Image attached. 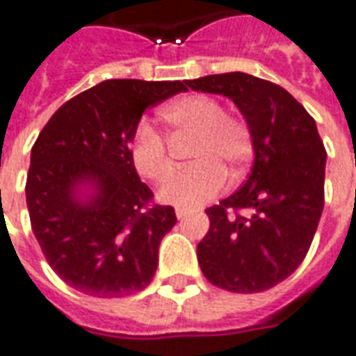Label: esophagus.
<instances>
[{"instance_id":"34e87169","label":"esophagus","mask_w":356,"mask_h":356,"mask_svg":"<svg viewBox=\"0 0 356 356\" xmlns=\"http://www.w3.org/2000/svg\"><path fill=\"white\" fill-rule=\"evenodd\" d=\"M188 214H190V209H176V218H178V220L186 218Z\"/></svg>"}]
</instances>
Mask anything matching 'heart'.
I'll list each match as a JSON object with an SVG mask.
<instances>
[{"label": "heart", "instance_id": "obj_1", "mask_svg": "<svg viewBox=\"0 0 356 356\" xmlns=\"http://www.w3.org/2000/svg\"><path fill=\"white\" fill-rule=\"evenodd\" d=\"M161 120L172 132L193 134L190 161L193 165L176 172L159 190L166 205L191 209L207 203L222 190L226 172L238 178L253 153L251 130L241 118L226 115L209 95H186L161 109ZM130 159L140 176L161 182L172 172V159L165 140L149 124L140 122L130 138Z\"/></svg>", "mask_w": 356, "mask_h": 356}]
</instances>
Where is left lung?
<instances>
[{
    "label": "left lung",
    "mask_w": 356,
    "mask_h": 356,
    "mask_svg": "<svg viewBox=\"0 0 356 356\" xmlns=\"http://www.w3.org/2000/svg\"><path fill=\"white\" fill-rule=\"evenodd\" d=\"M186 86L236 103L254 151L247 182L205 211L211 226L197 245L199 266L226 291H266L303 263L324 209L326 149L316 122L282 86L245 72L211 74Z\"/></svg>",
    "instance_id": "obj_1"
}]
</instances>
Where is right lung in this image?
<instances>
[{"instance_id":"obj_1","label":"right lung","mask_w":356,"mask_h":356,"mask_svg":"<svg viewBox=\"0 0 356 356\" xmlns=\"http://www.w3.org/2000/svg\"><path fill=\"white\" fill-rule=\"evenodd\" d=\"M186 82L105 80L55 111L26 176L30 224L55 274L92 297H124L151 284L159 245L176 224L130 159L143 111Z\"/></svg>"}]
</instances>
